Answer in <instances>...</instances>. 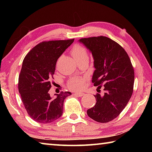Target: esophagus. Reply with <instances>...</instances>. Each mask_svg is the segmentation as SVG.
Returning <instances> with one entry per match:
<instances>
[{
  "label": "esophagus",
  "instance_id": "obj_1",
  "mask_svg": "<svg viewBox=\"0 0 152 152\" xmlns=\"http://www.w3.org/2000/svg\"><path fill=\"white\" fill-rule=\"evenodd\" d=\"M74 94L78 96H82L84 95V93H83V92H75Z\"/></svg>",
  "mask_w": 152,
  "mask_h": 152
}]
</instances>
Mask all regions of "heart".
Instances as JSON below:
<instances>
[{"label": "heart", "mask_w": 152, "mask_h": 152, "mask_svg": "<svg viewBox=\"0 0 152 152\" xmlns=\"http://www.w3.org/2000/svg\"><path fill=\"white\" fill-rule=\"evenodd\" d=\"M72 55L79 63L82 60L88 59V53L86 48L80 44H75L71 50ZM85 82V78L81 77H74L69 79L67 82V86L72 91H80L82 88Z\"/></svg>", "instance_id": "heart-1"}]
</instances>
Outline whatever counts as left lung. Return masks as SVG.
Instances as JSON below:
<instances>
[{
  "label": "left lung",
  "mask_w": 152,
  "mask_h": 152,
  "mask_svg": "<svg viewBox=\"0 0 152 152\" xmlns=\"http://www.w3.org/2000/svg\"><path fill=\"white\" fill-rule=\"evenodd\" d=\"M79 42L93 56L94 86L104 87L103 94L94 95L96 104L87 110V115L99 123L111 121L125 109L133 94L135 75L130 58L119 43L104 36L82 38Z\"/></svg>",
  "instance_id": "obj_1"
}]
</instances>
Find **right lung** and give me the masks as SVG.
<instances>
[{"label": "right lung", "mask_w": 152, "mask_h": 152, "mask_svg": "<svg viewBox=\"0 0 152 152\" xmlns=\"http://www.w3.org/2000/svg\"><path fill=\"white\" fill-rule=\"evenodd\" d=\"M74 39L45 41L33 48L25 56L19 76L18 88L28 115L35 121L50 123L63 113L64 101L70 92L55 97L49 94L58 59Z\"/></svg>", "instance_id": "obj_1"}]
</instances>
